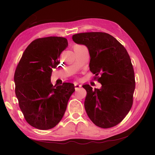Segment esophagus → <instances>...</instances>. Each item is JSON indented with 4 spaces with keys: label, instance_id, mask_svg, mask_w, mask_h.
Returning a JSON list of instances; mask_svg holds the SVG:
<instances>
[{
    "label": "esophagus",
    "instance_id": "obj_1",
    "mask_svg": "<svg viewBox=\"0 0 155 155\" xmlns=\"http://www.w3.org/2000/svg\"><path fill=\"white\" fill-rule=\"evenodd\" d=\"M74 87H75V88H79V87H81V85L79 83H77V82H75L74 83Z\"/></svg>",
    "mask_w": 155,
    "mask_h": 155
}]
</instances>
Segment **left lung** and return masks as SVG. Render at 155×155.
<instances>
[{
	"label": "left lung",
	"mask_w": 155,
	"mask_h": 155,
	"mask_svg": "<svg viewBox=\"0 0 155 155\" xmlns=\"http://www.w3.org/2000/svg\"><path fill=\"white\" fill-rule=\"evenodd\" d=\"M72 39L87 46L90 70L96 76H101L97 77L100 89L83 85L87 91L84 103L87 114L100 127H112L124 120L133 105L135 78L129 55L124 46L107 33H80Z\"/></svg>",
	"instance_id": "left-lung-1"
}]
</instances>
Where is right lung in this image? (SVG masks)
<instances>
[{
    "instance_id": "right-lung-1",
    "label": "right lung",
    "mask_w": 155,
    "mask_h": 155,
    "mask_svg": "<svg viewBox=\"0 0 155 155\" xmlns=\"http://www.w3.org/2000/svg\"><path fill=\"white\" fill-rule=\"evenodd\" d=\"M68 46L66 38L47 37L32 41L25 50L14 74L15 94L26 121L41 130L57 125L64 116L73 83L53 85L52 68L59 63L62 51Z\"/></svg>"
}]
</instances>
